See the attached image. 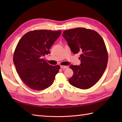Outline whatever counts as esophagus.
<instances>
[{"instance_id": "34e87169", "label": "esophagus", "mask_w": 122, "mask_h": 122, "mask_svg": "<svg viewBox=\"0 0 122 122\" xmlns=\"http://www.w3.org/2000/svg\"><path fill=\"white\" fill-rule=\"evenodd\" d=\"M60 67H61V68L63 69H65L68 68V66H60Z\"/></svg>"}]
</instances>
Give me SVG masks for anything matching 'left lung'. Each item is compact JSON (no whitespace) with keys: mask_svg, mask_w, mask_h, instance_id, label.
<instances>
[{"mask_svg":"<svg viewBox=\"0 0 122 122\" xmlns=\"http://www.w3.org/2000/svg\"><path fill=\"white\" fill-rule=\"evenodd\" d=\"M74 54L81 53L80 66H70L73 75L69 81L72 85L81 89L93 86L102 76L108 61V53L102 37L93 30L76 28L63 32Z\"/></svg>","mask_w":122,"mask_h":122,"instance_id":"left-lung-1","label":"left lung"}]
</instances>
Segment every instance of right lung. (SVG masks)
<instances>
[{
	"instance_id": "1",
	"label": "right lung",
	"mask_w": 122,
	"mask_h": 122,
	"mask_svg": "<svg viewBox=\"0 0 122 122\" xmlns=\"http://www.w3.org/2000/svg\"><path fill=\"white\" fill-rule=\"evenodd\" d=\"M61 33V30H33L18 42L13 61L20 77L31 89L42 90L52 84L60 66H51L42 58L50 53L49 50Z\"/></svg>"
}]
</instances>
